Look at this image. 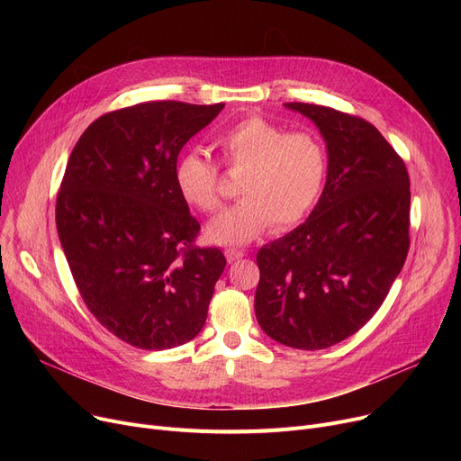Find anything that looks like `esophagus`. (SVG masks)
Masks as SVG:
<instances>
[{"mask_svg": "<svg viewBox=\"0 0 461 461\" xmlns=\"http://www.w3.org/2000/svg\"><path fill=\"white\" fill-rule=\"evenodd\" d=\"M226 258H228L230 263H233V261H237V259H240V258H245V250L228 249V250H226Z\"/></svg>", "mask_w": 461, "mask_h": 461, "instance_id": "esophagus-1", "label": "esophagus"}]
</instances>
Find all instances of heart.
<instances>
[{
  "mask_svg": "<svg viewBox=\"0 0 461 461\" xmlns=\"http://www.w3.org/2000/svg\"><path fill=\"white\" fill-rule=\"evenodd\" d=\"M214 148L231 174H243L239 202L207 228L212 243L247 245L271 224L284 230L297 224L321 196L327 157L312 132H285L263 117H247L218 132ZM181 198L202 212L222 203L218 169L198 151L183 153L174 167Z\"/></svg>",
  "mask_w": 461,
  "mask_h": 461,
  "instance_id": "b5f03b06",
  "label": "heart"
}]
</instances>
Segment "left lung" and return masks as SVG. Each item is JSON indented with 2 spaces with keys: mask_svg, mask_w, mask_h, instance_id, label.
<instances>
[{
  "mask_svg": "<svg viewBox=\"0 0 461 461\" xmlns=\"http://www.w3.org/2000/svg\"><path fill=\"white\" fill-rule=\"evenodd\" d=\"M318 127L327 181L306 222L259 249L254 310L273 340L325 349L355 334L383 304L409 250V176L368 121L287 103Z\"/></svg>",
  "mask_w": 461,
  "mask_h": 461,
  "instance_id": "left-lung-1",
  "label": "left lung"
}]
</instances>
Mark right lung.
I'll list each match as a JSON object with an SVG mask.
<instances>
[{
	"mask_svg": "<svg viewBox=\"0 0 461 461\" xmlns=\"http://www.w3.org/2000/svg\"><path fill=\"white\" fill-rule=\"evenodd\" d=\"M222 108L155 101L115 110L68 157L56 224L72 278L101 325L140 349L190 342L226 267L218 249L192 245L200 224L174 179L183 145Z\"/></svg>",
	"mask_w": 461,
	"mask_h": 461,
	"instance_id": "1",
	"label": "right lung"
}]
</instances>
